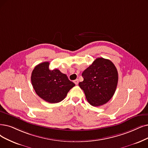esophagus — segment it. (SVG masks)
Segmentation results:
<instances>
[{"label": "esophagus", "instance_id": "obj_1", "mask_svg": "<svg viewBox=\"0 0 148 148\" xmlns=\"http://www.w3.org/2000/svg\"><path fill=\"white\" fill-rule=\"evenodd\" d=\"M74 83L76 84V85H77L78 84V82H79V80L78 79H75V80H74Z\"/></svg>", "mask_w": 148, "mask_h": 148}]
</instances>
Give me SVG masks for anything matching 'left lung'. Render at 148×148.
I'll use <instances>...</instances> for the list:
<instances>
[{
  "mask_svg": "<svg viewBox=\"0 0 148 148\" xmlns=\"http://www.w3.org/2000/svg\"><path fill=\"white\" fill-rule=\"evenodd\" d=\"M83 81L79 86L87 101L93 106L108 103L116 90L119 75L116 68L107 59L98 58L82 73Z\"/></svg>",
  "mask_w": 148,
  "mask_h": 148,
  "instance_id": "obj_1",
  "label": "left lung"
}]
</instances>
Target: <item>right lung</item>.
Listing matches in <instances>:
<instances>
[{
  "label": "right lung",
  "mask_w": 148,
  "mask_h": 148,
  "mask_svg": "<svg viewBox=\"0 0 148 148\" xmlns=\"http://www.w3.org/2000/svg\"><path fill=\"white\" fill-rule=\"evenodd\" d=\"M49 62L40 63L33 69L31 81L38 95L50 103H57L66 98L75 84L58 69L50 70Z\"/></svg>",
  "instance_id": "obj_1"
}]
</instances>
